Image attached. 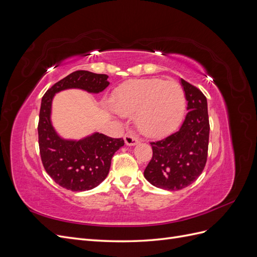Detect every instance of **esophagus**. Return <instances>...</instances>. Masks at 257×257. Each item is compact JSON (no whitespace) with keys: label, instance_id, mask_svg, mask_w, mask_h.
<instances>
[{"label":"esophagus","instance_id":"obj_1","mask_svg":"<svg viewBox=\"0 0 257 257\" xmlns=\"http://www.w3.org/2000/svg\"><path fill=\"white\" fill-rule=\"evenodd\" d=\"M124 142H125V144L127 146H135V145H137L139 143V139L136 136H134V135L127 134V135L124 136Z\"/></svg>","mask_w":257,"mask_h":257}]
</instances>
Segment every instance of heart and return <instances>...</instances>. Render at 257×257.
<instances>
[{
  "instance_id": "b5f03b06",
  "label": "heart",
  "mask_w": 257,
  "mask_h": 257,
  "mask_svg": "<svg viewBox=\"0 0 257 257\" xmlns=\"http://www.w3.org/2000/svg\"><path fill=\"white\" fill-rule=\"evenodd\" d=\"M186 99L181 84L158 78L132 80L120 88L114 110L122 115L136 114V125L146 136L160 137L174 131L185 112Z\"/></svg>"
}]
</instances>
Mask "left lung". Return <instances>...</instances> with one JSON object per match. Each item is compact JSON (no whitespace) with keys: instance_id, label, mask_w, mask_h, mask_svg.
<instances>
[{"instance_id":"obj_1","label":"left lung","mask_w":257,"mask_h":257,"mask_svg":"<svg viewBox=\"0 0 257 257\" xmlns=\"http://www.w3.org/2000/svg\"><path fill=\"white\" fill-rule=\"evenodd\" d=\"M188 110L178 132L151 143L152 159L144 176L152 185L178 191L192 184L203 173L209 144L207 98L199 89L181 79Z\"/></svg>"}]
</instances>
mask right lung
<instances>
[{"mask_svg": "<svg viewBox=\"0 0 257 257\" xmlns=\"http://www.w3.org/2000/svg\"><path fill=\"white\" fill-rule=\"evenodd\" d=\"M107 78L105 74L76 71L54 83L42 98L37 127L42 162L54 182L66 190L89 191L103 182L109 173L113 154L124 146V141L99 133L79 141L61 138L50 120L52 98L66 89L99 93L109 85Z\"/></svg>", "mask_w": 257, "mask_h": 257, "instance_id": "right-lung-1", "label": "right lung"}]
</instances>
